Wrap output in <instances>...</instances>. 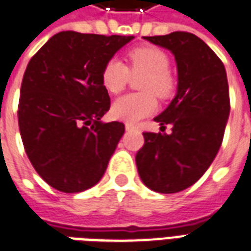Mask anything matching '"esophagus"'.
<instances>
[{"mask_svg":"<svg viewBox=\"0 0 251 251\" xmlns=\"http://www.w3.org/2000/svg\"><path fill=\"white\" fill-rule=\"evenodd\" d=\"M125 127H126V130H136V129H137V126L130 125V124H126Z\"/></svg>","mask_w":251,"mask_h":251,"instance_id":"34e87169","label":"esophagus"}]
</instances>
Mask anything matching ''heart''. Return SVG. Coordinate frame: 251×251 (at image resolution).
Wrapping results in <instances>:
<instances>
[{
  "mask_svg": "<svg viewBox=\"0 0 251 251\" xmlns=\"http://www.w3.org/2000/svg\"><path fill=\"white\" fill-rule=\"evenodd\" d=\"M127 58L129 66L118 58L108 59L101 69V84L110 94L117 95L127 85L131 75H145L140 83L144 92L122 96L111 108L117 120L134 124L155 113V94L162 99L173 95L175 80L168 72V55L157 47H136L127 52Z\"/></svg>",
  "mask_w": 251,
  "mask_h": 251,
  "instance_id": "b5f03b06",
  "label": "heart"
}]
</instances>
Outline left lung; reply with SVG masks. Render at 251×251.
Wrapping results in <instances>:
<instances>
[{"mask_svg": "<svg viewBox=\"0 0 251 251\" xmlns=\"http://www.w3.org/2000/svg\"><path fill=\"white\" fill-rule=\"evenodd\" d=\"M174 54L178 92L155 118L171 134L144 131L136 155L144 185L157 193L185 190L204 175L223 141L229 115L228 81L222 59L199 36L176 31L144 36Z\"/></svg>", "mask_w": 251, "mask_h": 251, "instance_id": "8db88e82", "label": "left lung"}]
</instances>
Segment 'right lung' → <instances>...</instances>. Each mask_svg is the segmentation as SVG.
<instances>
[{
	"label": "right lung",
	"mask_w": 251,
	"mask_h": 251,
	"mask_svg": "<svg viewBox=\"0 0 251 251\" xmlns=\"http://www.w3.org/2000/svg\"><path fill=\"white\" fill-rule=\"evenodd\" d=\"M131 39L62 31L28 62L17 110L19 129L36 173L59 192L95 186L125 133L122 122L100 121L110 110L101 69Z\"/></svg>",
	"instance_id": "1"
}]
</instances>
